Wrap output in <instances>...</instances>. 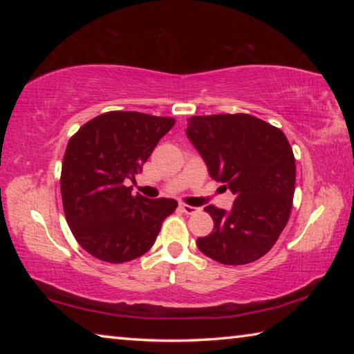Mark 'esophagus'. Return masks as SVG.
<instances>
[{"label": "esophagus", "mask_w": 354, "mask_h": 354, "mask_svg": "<svg viewBox=\"0 0 354 354\" xmlns=\"http://www.w3.org/2000/svg\"><path fill=\"white\" fill-rule=\"evenodd\" d=\"M179 207L183 209V212H184V214H189V215H192V214H195V212H198V211H200L198 207H194V206L184 205V203H183V205H179Z\"/></svg>", "instance_id": "obj_1"}]
</instances>
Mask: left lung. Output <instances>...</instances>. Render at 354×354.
<instances>
[{
    "mask_svg": "<svg viewBox=\"0 0 354 354\" xmlns=\"http://www.w3.org/2000/svg\"><path fill=\"white\" fill-rule=\"evenodd\" d=\"M189 140L209 176L236 200L231 211L206 206L214 231L198 237L203 254L225 266L259 259L289 220L295 192V158L284 133L248 113L196 115L187 120Z\"/></svg>",
    "mask_w": 354,
    "mask_h": 354,
    "instance_id": "1",
    "label": "left lung"
}]
</instances>
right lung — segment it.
Instances as JSON below:
<instances>
[{"label":"right lung","mask_w":354,"mask_h":354,"mask_svg":"<svg viewBox=\"0 0 354 354\" xmlns=\"http://www.w3.org/2000/svg\"><path fill=\"white\" fill-rule=\"evenodd\" d=\"M175 118L140 112H106L87 122L65 149L61 192L77 243L104 262L122 263L153 247L178 203L131 194L134 181Z\"/></svg>","instance_id":"obj_1"}]
</instances>
